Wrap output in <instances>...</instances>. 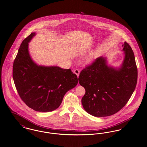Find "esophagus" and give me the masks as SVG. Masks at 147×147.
<instances>
[{
    "mask_svg": "<svg viewBox=\"0 0 147 147\" xmlns=\"http://www.w3.org/2000/svg\"><path fill=\"white\" fill-rule=\"evenodd\" d=\"M74 73L77 75V77L79 76V75H80V70H78V69H75V70L74 71Z\"/></svg>",
    "mask_w": 147,
    "mask_h": 147,
    "instance_id": "34e87169",
    "label": "esophagus"
}]
</instances>
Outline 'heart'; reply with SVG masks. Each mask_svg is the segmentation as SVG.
Returning <instances> with one entry per match:
<instances>
[{
  "label": "heart",
  "instance_id": "obj_1",
  "mask_svg": "<svg viewBox=\"0 0 147 147\" xmlns=\"http://www.w3.org/2000/svg\"><path fill=\"white\" fill-rule=\"evenodd\" d=\"M93 60V57H91V56H90V57H88L87 59H86V63H90Z\"/></svg>",
  "mask_w": 147,
  "mask_h": 147
}]
</instances>
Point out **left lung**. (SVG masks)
I'll return each mask as SVG.
<instances>
[{"instance_id": "left-lung-1", "label": "left lung", "mask_w": 147, "mask_h": 147, "mask_svg": "<svg viewBox=\"0 0 147 147\" xmlns=\"http://www.w3.org/2000/svg\"><path fill=\"white\" fill-rule=\"evenodd\" d=\"M124 59L118 67L100 56L80 74L79 84L86 93L82 104L86 112L96 117L111 116L126 105L134 92L138 71L131 47L124 42Z\"/></svg>"}]
</instances>
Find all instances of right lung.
<instances>
[{
    "mask_svg": "<svg viewBox=\"0 0 147 147\" xmlns=\"http://www.w3.org/2000/svg\"><path fill=\"white\" fill-rule=\"evenodd\" d=\"M35 35L32 32L21 44L13 77L18 92L28 107L35 111L51 112L59 108L66 93L76 86L78 78L70 69L39 65L32 60L29 43Z\"/></svg>",
    "mask_w": 147,
    "mask_h": 147,
    "instance_id": "1",
    "label": "right lung"
}]
</instances>
